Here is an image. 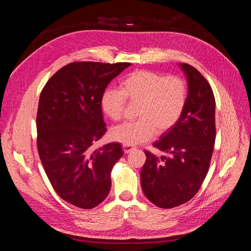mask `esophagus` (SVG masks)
I'll return each mask as SVG.
<instances>
[{"mask_svg":"<svg viewBox=\"0 0 251 251\" xmlns=\"http://www.w3.org/2000/svg\"><path fill=\"white\" fill-rule=\"evenodd\" d=\"M134 149H135V148H133V147H131V146H126V144H124V146H123V150H124V151H125V154L131 153V151H132Z\"/></svg>","mask_w":251,"mask_h":251,"instance_id":"esophagus-1","label":"esophagus"}]
</instances>
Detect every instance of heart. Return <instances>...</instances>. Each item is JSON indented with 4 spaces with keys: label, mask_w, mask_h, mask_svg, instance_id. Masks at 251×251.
<instances>
[{
    "label": "heart",
    "mask_w": 251,
    "mask_h": 251,
    "mask_svg": "<svg viewBox=\"0 0 251 251\" xmlns=\"http://www.w3.org/2000/svg\"><path fill=\"white\" fill-rule=\"evenodd\" d=\"M126 98L138 103L137 117L134 123L113 127L112 140L126 146L151 140L156 132L162 134L177 123L187 100V87L179 76H164L151 70H137L128 74L119 83L118 90H107L100 104L103 113L113 121L124 116Z\"/></svg>",
    "instance_id": "1"
}]
</instances>
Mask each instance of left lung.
I'll return each mask as SVG.
<instances>
[{"mask_svg":"<svg viewBox=\"0 0 251 251\" xmlns=\"http://www.w3.org/2000/svg\"><path fill=\"white\" fill-rule=\"evenodd\" d=\"M187 82V100L179 120L153 146L169 156L144 151L142 192L161 208L191 200L206 177L216 140V100L208 81L191 65L179 64Z\"/></svg>","mask_w":251,"mask_h":251,"instance_id":"8db88e82","label":"left lung"}]
</instances>
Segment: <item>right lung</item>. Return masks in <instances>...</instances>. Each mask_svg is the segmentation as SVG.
<instances>
[{
  "label": "right lung",
  "instance_id": "1",
  "mask_svg": "<svg viewBox=\"0 0 251 251\" xmlns=\"http://www.w3.org/2000/svg\"><path fill=\"white\" fill-rule=\"evenodd\" d=\"M128 63H72L45 85L36 115L37 150L60 198L91 209L110 193L111 171L124 151L112 142L92 150L107 131L100 100L110 81Z\"/></svg>",
  "mask_w": 251,
  "mask_h": 251
}]
</instances>
